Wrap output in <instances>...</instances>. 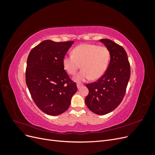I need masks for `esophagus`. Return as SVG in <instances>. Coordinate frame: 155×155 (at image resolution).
<instances>
[{
	"instance_id": "obj_1",
	"label": "esophagus",
	"mask_w": 155,
	"mask_h": 155,
	"mask_svg": "<svg viewBox=\"0 0 155 155\" xmlns=\"http://www.w3.org/2000/svg\"><path fill=\"white\" fill-rule=\"evenodd\" d=\"M83 85H81V84H77V87H78V89H79V88H81L82 87H83Z\"/></svg>"
}]
</instances>
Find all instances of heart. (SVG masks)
<instances>
[{"instance_id": "heart-1", "label": "heart", "mask_w": 155, "mask_h": 155, "mask_svg": "<svg viewBox=\"0 0 155 155\" xmlns=\"http://www.w3.org/2000/svg\"><path fill=\"white\" fill-rule=\"evenodd\" d=\"M110 51L104 46L94 44H81L75 47L72 55H65L62 63L64 69L70 75H74L79 68L82 70L74 78L81 83L89 79L96 80L104 76L109 66Z\"/></svg>"}]
</instances>
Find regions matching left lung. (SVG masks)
<instances>
[{
	"instance_id": "1",
	"label": "left lung",
	"mask_w": 155,
	"mask_h": 155,
	"mask_svg": "<svg viewBox=\"0 0 155 155\" xmlns=\"http://www.w3.org/2000/svg\"><path fill=\"white\" fill-rule=\"evenodd\" d=\"M100 41L110 51V63L104 76L96 82L86 85L89 92L85 104L94 113L105 115L114 110L123 100L130 68L127 54L122 46L110 39Z\"/></svg>"
}]
</instances>
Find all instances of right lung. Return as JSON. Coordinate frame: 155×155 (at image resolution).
Returning a JSON list of instances; mask_svg holds the SVG:
<instances>
[{
  "label": "right lung",
  "instance_id": "1",
  "mask_svg": "<svg viewBox=\"0 0 155 155\" xmlns=\"http://www.w3.org/2000/svg\"><path fill=\"white\" fill-rule=\"evenodd\" d=\"M73 43L45 40L33 48L28 57L26 85L36 105L46 114L63 113L78 91L62 63Z\"/></svg>",
  "mask_w": 155,
  "mask_h": 155
}]
</instances>
